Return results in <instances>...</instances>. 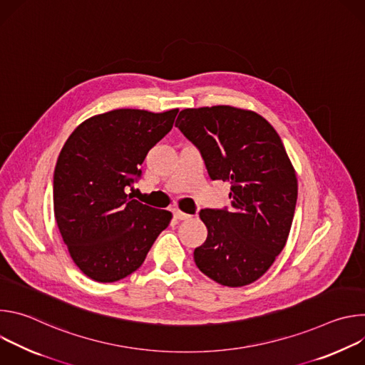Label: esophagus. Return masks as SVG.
<instances>
[{
  "label": "esophagus",
  "instance_id": "esophagus-1",
  "mask_svg": "<svg viewBox=\"0 0 365 365\" xmlns=\"http://www.w3.org/2000/svg\"><path fill=\"white\" fill-rule=\"evenodd\" d=\"M173 215H175V218L179 220V221H185V220H189V218H190L189 214H185V212H182L180 210H175V211H173Z\"/></svg>",
  "mask_w": 365,
  "mask_h": 365
}]
</instances>
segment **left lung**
Segmentation results:
<instances>
[{"label":"left lung","mask_w":365,"mask_h":365,"mask_svg":"<svg viewBox=\"0 0 365 365\" xmlns=\"http://www.w3.org/2000/svg\"><path fill=\"white\" fill-rule=\"evenodd\" d=\"M176 127L200 151L212 180L231 182V210H202L206 241L195 248L197 269L214 282L247 286L282 252L297 200V178L272 124L230 106L186 108Z\"/></svg>","instance_id":"left-lung-1"}]
</instances>
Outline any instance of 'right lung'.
Wrapping results in <instances>:
<instances>
[{
	"mask_svg": "<svg viewBox=\"0 0 365 365\" xmlns=\"http://www.w3.org/2000/svg\"><path fill=\"white\" fill-rule=\"evenodd\" d=\"M179 110H114L79 124L53 175V210L79 270L99 283L135 272L172 212L127 195L148 150L173 127Z\"/></svg>",
	"mask_w": 365,
	"mask_h": 365,
	"instance_id": "add662e5",
	"label": "right lung"
}]
</instances>
